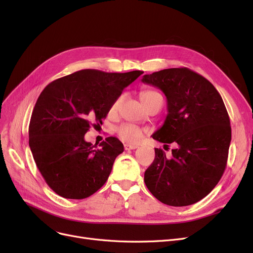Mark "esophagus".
I'll list each match as a JSON object with an SVG mask.
<instances>
[{
  "instance_id": "34e87169",
  "label": "esophagus",
  "mask_w": 253,
  "mask_h": 253,
  "mask_svg": "<svg viewBox=\"0 0 253 253\" xmlns=\"http://www.w3.org/2000/svg\"><path fill=\"white\" fill-rule=\"evenodd\" d=\"M138 147L137 145H134V144H129V143H125V150H135Z\"/></svg>"
}]
</instances>
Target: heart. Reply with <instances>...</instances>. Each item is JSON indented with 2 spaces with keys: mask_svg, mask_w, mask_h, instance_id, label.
Here are the masks:
<instances>
[{
  "mask_svg": "<svg viewBox=\"0 0 253 253\" xmlns=\"http://www.w3.org/2000/svg\"><path fill=\"white\" fill-rule=\"evenodd\" d=\"M141 100L144 105L149 104L152 100H154L155 98L162 97L160 94L154 90H145L141 94ZM121 98H117L112 104V111H116L120 104ZM117 134L121 140H124L128 143H138L141 141L143 137V132L140 127L133 124H122L117 127Z\"/></svg>",
  "mask_w": 253,
  "mask_h": 253,
  "instance_id": "1",
  "label": "heart"
}]
</instances>
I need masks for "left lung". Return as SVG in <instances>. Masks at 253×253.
Listing matches in <instances>:
<instances>
[{"instance_id": "left-lung-1", "label": "left lung", "mask_w": 253, "mask_h": 253, "mask_svg": "<svg viewBox=\"0 0 253 253\" xmlns=\"http://www.w3.org/2000/svg\"><path fill=\"white\" fill-rule=\"evenodd\" d=\"M141 82L167 97L166 120L152 137L176 144L170 158L155 149L145 186L166 205L195 204L217 185L227 165L231 126L223 99L210 81L186 67L144 75Z\"/></svg>"}]
</instances>
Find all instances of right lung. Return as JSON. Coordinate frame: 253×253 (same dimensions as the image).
Listing matches in <instances>:
<instances>
[{"instance_id": "add662e5", "label": "right lung", "mask_w": 253, "mask_h": 253, "mask_svg": "<svg viewBox=\"0 0 253 253\" xmlns=\"http://www.w3.org/2000/svg\"><path fill=\"white\" fill-rule=\"evenodd\" d=\"M141 74L82 70L43 89L30 118L29 147L43 178L58 195L83 200L108 180L124 144L108 137L95 149L84 135Z\"/></svg>"}]
</instances>
